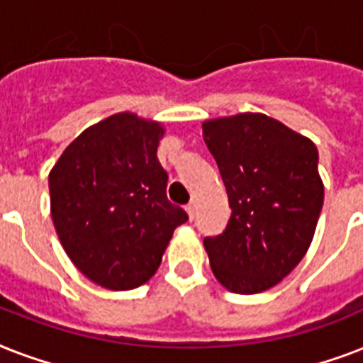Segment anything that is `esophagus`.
<instances>
[{
    "label": "esophagus",
    "mask_w": 363,
    "mask_h": 363,
    "mask_svg": "<svg viewBox=\"0 0 363 363\" xmlns=\"http://www.w3.org/2000/svg\"><path fill=\"white\" fill-rule=\"evenodd\" d=\"M186 213L188 216H190V220H194V216H196V201H190V203L186 205Z\"/></svg>",
    "instance_id": "obj_1"
}]
</instances>
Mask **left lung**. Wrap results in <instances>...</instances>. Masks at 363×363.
Masks as SVG:
<instances>
[{
	"label": "left lung",
	"instance_id": "8db88e82",
	"mask_svg": "<svg viewBox=\"0 0 363 363\" xmlns=\"http://www.w3.org/2000/svg\"><path fill=\"white\" fill-rule=\"evenodd\" d=\"M232 216L205 238L211 269L230 292L259 294L303 259L324 203L318 150L309 137L262 113L203 122Z\"/></svg>",
	"mask_w": 363,
	"mask_h": 363
}]
</instances>
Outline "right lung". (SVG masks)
Listing matches in <instances>:
<instances>
[{
    "label": "right lung",
    "instance_id": "1",
    "mask_svg": "<svg viewBox=\"0 0 363 363\" xmlns=\"http://www.w3.org/2000/svg\"><path fill=\"white\" fill-rule=\"evenodd\" d=\"M160 122L133 113L90 125L48 175L50 215L65 254L82 275L109 290L145 284L173 232L188 220L167 199L156 150Z\"/></svg>",
    "mask_w": 363,
    "mask_h": 363
}]
</instances>
